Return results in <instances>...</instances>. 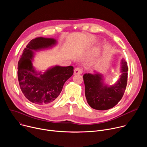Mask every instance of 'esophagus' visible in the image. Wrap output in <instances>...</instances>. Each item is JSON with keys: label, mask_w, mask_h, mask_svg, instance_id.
<instances>
[{"label": "esophagus", "mask_w": 147, "mask_h": 147, "mask_svg": "<svg viewBox=\"0 0 147 147\" xmlns=\"http://www.w3.org/2000/svg\"><path fill=\"white\" fill-rule=\"evenodd\" d=\"M83 72V70L80 67H77L74 70V74H81Z\"/></svg>", "instance_id": "34e87169"}]
</instances>
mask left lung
Segmentation results:
<instances>
[{"mask_svg": "<svg viewBox=\"0 0 147 147\" xmlns=\"http://www.w3.org/2000/svg\"><path fill=\"white\" fill-rule=\"evenodd\" d=\"M121 75L113 85L108 86L103 82L102 76L99 73H86L83 76L85 84V95L89 105L99 111L113 108L122 98L127 86L128 66L122 59Z\"/></svg>", "mask_w": 147, "mask_h": 147, "instance_id": "left-lung-1", "label": "left lung"}]
</instances>
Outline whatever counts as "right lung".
<instances>
[{"instance_id":"1","label":"right lung","mask_w":147,"mask_h":147,"mask_svg":"<svg viewBox=\"0 0 147 147\" xmlns=\"http://www.w3.org/2000/svg\"><path fill=\"white\" fill-rule=\"evenodd\" d=\"M56 44L53 38L43 37L32 39L18 63V80L21 90L31 102L45 105L54 102L65 82L72 76L73 67L56 66L44 73H38L32 66L34 51L51 48Z\"/></svg>"}]
</instances>
